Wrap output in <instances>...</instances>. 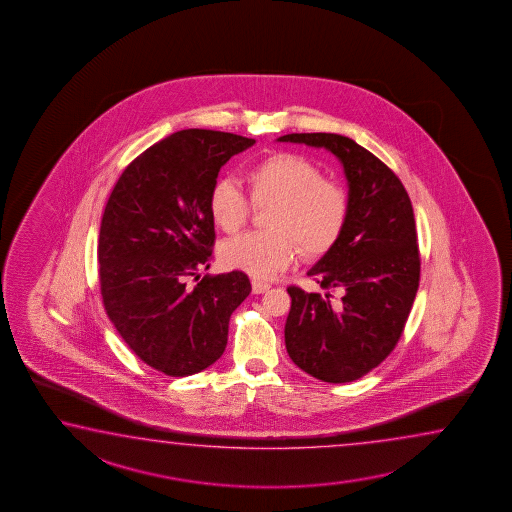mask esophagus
<instances>
[{
	"label": "esophagus",
	"mask_w": 512,
	"mask_h": 512,
	"mask_svg": "<svg viewBox=\"0 0 512 512\" xmlns=\"http://www.w3.org/2000/svg\"><path fill=\"white\" fill-rule=\"evenodd\" d=\"M269 289H271V285L265 283V281H252V292L254 294H263V292H267Z\"/></svg>",
	"instance_id": "esophagus-1"
}]
</instances>
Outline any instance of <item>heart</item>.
Segmentation results:
<instances>
[{
	"label": "heart",
	"instance_id": "obj_1",
	"mask_svg": "<svg viewBox=\"0 0 512 512\" xmlns=\"http://www.w3.org/2000/svg\"><path fill=\"white\" fill-rule=\"evenodd\" d=\"M254 205L272 203L271 231L247 232L225 241L221 261L256 280H271L291 267L301 251L321 256L340 240L349 201L338 185L321 178L311 161L292 152H276L254 163L245 174ZM209 212L221 231L236 232L249 220L251 203L229 180L209 192Z\"/></svg>",
	"mask_w": 512,
	"mask_h": 512
}]
</instances>
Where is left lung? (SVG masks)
<instances>
[{"mask_svg": "<svg viewBox=\"0 0 512 512\" xmlns=\"http://www.w3.org/2000/svg\"><path fill=\"white\" fill-rule=\"evenodd\" d=\"M278 141L332 152L349 187L340 240L307 272L323 289H340L341 300L289 287L285 347L318 380H358L396 347L420 285L411 198L383 161L347 136L301 132Z\"/></svg>", "mask_w": 512, "mask_h": 512, "instance_id": "1", "label": "left lung"}]
</instances>
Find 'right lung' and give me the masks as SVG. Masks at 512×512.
Wrapping results in <instances>:
<instances>
[{
  "label": "right lung",
  "instance_id": "obj_1",
  "mask_svg": "<svg viewBox=\"0 0 512 512\" xmlns=\"http://www.w3.org/2000/svg\"><path fill=\"white\" fill-rule=\"evenodd\" d=\"M256 143L205 129L174 132L140 154L114 185L101 218V296L132 352L167 376H191L220 358L229 320L251 294L240 271L209 269V192L221 167Z\"/></svg>",
  "mask_w": 512,
  "mask_h": 512
}]
</instances>
